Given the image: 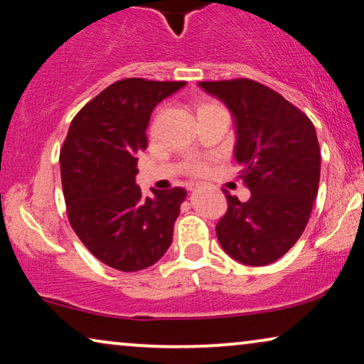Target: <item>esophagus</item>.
I'll return each mask as SVG.
<instances>
[{
  "label": "esophagus",
  "instance_id": "obj_1",
  "mask_svg": "<svg viewBox=\"0 0 364 364\" xmlns=\"http://www.w3.org/2000/svg\"><path fill=\"white\" fill-rule=\"evenodd\" d=\"M197 187H198V183H192V186L188 187V188H191V191H195V188H197Z\"/></svg>",
  "mask_w": 364,
  "mask_h": 364
}]
</instances>
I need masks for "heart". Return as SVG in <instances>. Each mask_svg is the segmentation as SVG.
<instances>
[{
  "mask_svg": "<svg viewBox=\"0 0 364 364\" xmlns=\"http://www.w3.org/2000/svg\"><path fill=\"white\" fill-rule=\"evenodd\" d=\"M212 107H217V105H215V103H202L198 107L197 113L203 112V109H207V108H212ZM188 171L193 172V173H200V172H203V166L200 164V162H191V164H188Z\"/></svg>",
  "mask_w": 364,
  "mask_h": 364,
  "instance_id": "obj_1",
  "label": "heart"
}]
</instances>
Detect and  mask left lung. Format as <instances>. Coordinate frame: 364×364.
<instances>
[{
    "label": "left lung",
    "mask_w": 364,
    "mask_h": 364,
    "mask_svg": "<svg viewBox=\"0 0 364 364\" xmlns=\"http://www.w3.org/2000/svg\"><path fill=\"white\" fill-rule=\"evenodd\" d=\"M235 119V159L251 191L247 202L226 193L217 236L246 266L282 257L304 233L320 182V146L312 121L282 95L250 78L200 82Z\"/></svg>",
    "instance_id": "left-lung-1"
}]
</instances>
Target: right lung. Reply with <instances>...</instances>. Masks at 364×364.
<instances>
[{
	"label": "right lung",
	"mask_w": 364,
	"mask_h": 364,
	"mask_svg": "<svg viewBox=\"0 0 364 364\" xmlns=\"http://www.w3.org/2000/svg\"><path fill=\"white\" fill-rule=\"evenodd\" d=\"M186 82L124 78L105 88L73 118L60 151L67 215L92 255L113 269L134 272L169 250L187 192L136 183L152 109Z\"/></svg>",
	"instance_id": "1"
}]
</instances>
